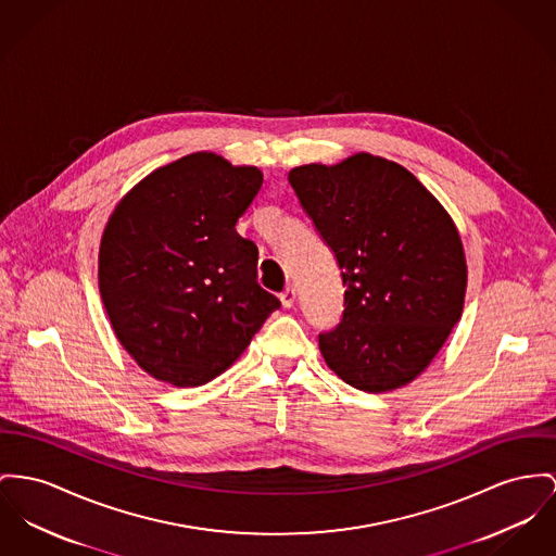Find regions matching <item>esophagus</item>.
I'll use <instances>...</instances> for the list:
<instances>
[{
	"mask_svg": "<svg viewBox=\"0 0 556 556\" xmlns=\"http://www.w3.org/2000/svg\"><path fill=\"white\" fill-rule=\"evenodd\" d=\"M280 301L285 307H293L295 303V289L293 287H287L282 293H280Z\"/></svg>",
	"mask_w": 556,
	"mask_h": 556,
	"instance_id": "1",
	"label": "esophagus"
}]
</instances>
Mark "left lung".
Returning <instances> with one entry per match:
<instances>
[{
	"label": "left lung",
	"instance_id": "8db88e82",
	"mask_svg": "<svg viewBox=\"0 0 556 556\" xmlns=\"http://www.w3.org/2000/svg\"><path fill=\"white\" fill-rule=\"evenodd\" d=\"M289 184L345 287L341 323L318 337L325 363L370 394L407 386L462 318L468 265L451 215L405 166L365 151L296 166Z\"/></svg>",
	"mask_w": 556,
	"mask_h": 556
}]
</instances>
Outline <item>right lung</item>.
I'll use <instances>...</instances> for the list:
<instances>
[{"label": "right lung", "mask_w": 556, "mask_h": 556, "mask_svg": "<svg viewBox=\"0 0 556 556\" xmlns=\"http://www.w3.org/2000/svg\"><path fill=\"white\" fill-rule=\"evenodd\" d=\"M261 184L257 166L198 151L149 173L113 208L99 291L117 341L151 377L208 383L280 307L257 282V247L236 231Z\"/></svg>", "instance_id": "obj_1"}]
</instances>
